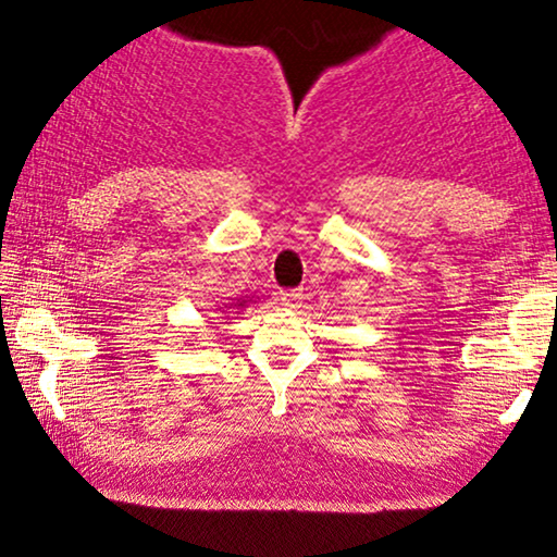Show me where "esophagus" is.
<instances>
[{"label": "esophagus", "mask_w": 557, "mask_h": 557, "mask_svg": "<svg viewBox=\"0 0 557 557\" xmlns=\"http://www.w3.org/2000/svg\"><path fill=\"white\" fill-rule=\"evenodd\" d=\"M281 301H284L286 309H298L304 301V294L301 292H284L281 294Z\"/></svg>", "instance_id": "34e87169"}]
</instances>
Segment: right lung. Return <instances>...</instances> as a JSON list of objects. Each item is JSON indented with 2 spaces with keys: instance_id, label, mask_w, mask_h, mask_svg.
<instances>
[{
  "instance_id": "add662e5",
  "label": "right lung",
  "mask_w": 557,
  "mask_h": 557,
  "mask_svg": "<svg viewBox=\"0 0 557 557\" xmlns=\"http://www.w3.org/2000/svg\"><path fill=\"white\" fill-rule=\"evenodd\" d=\"M248 304H251V298H231V304H223L219 313H233V309H244Z\"/></svg>"
}]
</instances>
